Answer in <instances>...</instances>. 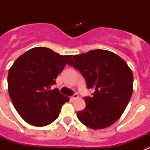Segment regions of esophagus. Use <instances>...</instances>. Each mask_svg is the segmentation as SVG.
<instances>
[{
	"label": "esophagus",
	"instance_id": "1",
	"mask_svg": "<svg viewBox=\"0 0 150 150\" xmlns=\"http://www.w3.org/2000/svg\"><path fill=\"white\" fill-rule=\"evenodd\" d=\"M79 98V95L77 94V93H75V94H74L72 97H71V100H77V99Z\"/></svg>",
	"mask_w": 150,
	"mask_h": 150
}]
</instances>
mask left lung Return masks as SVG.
<instances>
[{"mask_svg":"<svg viewBox=\"0 0 150 150\" xmlns=\"http://www.w3.org/2000/svg\"><path fill=\"white\" fill-rule=\"evenodd\" d=\"M81 71L92 97H84L86 107L78 112L81 122L92 129L109 127L122 116L133 92L131 68L109 50H93L73 56L68 62Z\"/></svg>","mask_w":150,"mask_h":150,"instance_id":"left-lung-1","label":"left lung"}]
</instances>
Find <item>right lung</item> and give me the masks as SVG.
Here are the masks:
<instances>
[{
	"instance_id": "add662e5",
	"label": "right lung",
	"mask_w": 150,
	"mask_h": 150,
	"mask_svg": "<svg viewBox=\"0 0 150 150\" xmlns=\"http://www.w3.org/2000/svg\"><path fill=\"white\" fill-rule=\"evenodd\" d=\"M71 55L61 56L49 48L28 50L13 62L7 77L8 92L25 122L37 127L51 124L69 98L50 90Z\"/></svg>"
}]
</instances>
